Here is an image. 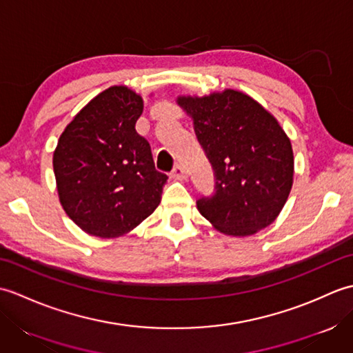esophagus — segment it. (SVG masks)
<instances>
[{"label":"esophagus","instance_id":"1","mask_svg":"<svg viewBox=\"0 0 353 353\" xmlns=\"http://www.w3.org/2000/svg\"><path fill=\"white\" fill-rule=\"evenodd\" d=\"M171 174H172V177H176V179H182V181H183V179H186V171H185V167H183V165H182L181 162H177V163H176V167L172 168V172H171Z\"/></svg>","mask_w":353,"mask_h":353}]
</instances>
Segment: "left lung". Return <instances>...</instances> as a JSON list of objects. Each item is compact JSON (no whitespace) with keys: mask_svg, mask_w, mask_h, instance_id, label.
Listing matches in <instances>:
<instances>
[{"mask_svg":"<svg viewBox=\"0 0 353 353\" xmlns=\"http://www.w3.org/2000/svg\"><path fill=\"white\" fill-rule=\"evenodd\" d=\"M212 165L215 191L199 212L226 235L247 236L270 226L287 201L294 174L291 142L277 119L234 89L179 97Z\"/></svg>","mask_w":353,"mask_h":353,"instance_id":"1","label":"left lung"}]
</instances>
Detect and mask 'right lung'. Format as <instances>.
<instances>
[{"mask_svg": "<svg viewBox=\"0 0 353 353\" xmlns=\"http://www.w3.org/2000/svg\"><path fill=\"white\" fill-rule=\"evenodd\" d=\"M141 97L112 86L89 101L59 138L52 154L57 192L86 234L124 235L161 203L168 176L154 168L148 141L134 129Z\"/></svg>", "mask_w": 353, "mask_h": 353, "instance_id": "right-lung-1", "label": "right lung"}]
</instances>
